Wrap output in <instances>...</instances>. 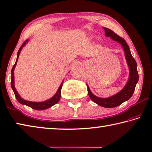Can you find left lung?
<instances>
[{"label":"left lung","instance_id":"8db88e82","mask_svg":"<svg viewBox=\"0 0 152 152\" xmlns=\"http://www.w3.org/2000/svg\"><path fill=\"white\" fill-rule=\"evenodd\" d=\"M103 28L104 30L105 36L107 37H110L114 41L119 43L120 44H121L123 49H124L127 64L129 67V78H128V82L124 86V87L121 91H119L118 93L115 94L113 96L108 97V98H100V97L95 96L91 92L89 87L87 84V91L90 99L96 104L105 108H114L121 105L122 103L128 101L131 98L134 90H135L137 83L138 81L139 76L138 70H137L136 61L132 56L130 48L126 42H125L124 39L114 33L113 30L108 29L107 28L103 27Z\"/></svg>","mask_w":152,"mask_h":152}]
</instances>
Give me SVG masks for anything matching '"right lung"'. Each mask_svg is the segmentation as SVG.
Segmentation results:
<instances>
[{"label": "right lung", "mask_w": 152, "mask_h": 152, "mask_svg": "<svg viewBox=\"0 0 152 152\" xmlns=\"http://www.w3.org/2000/svg\"><path fill=\"white\" fill-rule=\"evenodd\" d=\"M28 42V39H26L23 44L21 45V47L20 48V49L18 51V53H17V58H16V61L15 62V64L14 65V66L12 68V71H11V87H12V90L14 91V93L15 94V96L18 101L20 104H24V105H26L28 107H29L35 110H45L47 108H49L50 107H52L54 104H56L58 103L59 101L60 98H61V90L62 88V85H63V82L60 85L59 87L58 88V91H57L56 93L54 94V95L50 98V99L46 100L45 101H42V102H31V101H26V100L23 99L22 97L20 96V94L18 93L17 92V91L15 87H14V70L15 69V67L17 64V61H18V59L19 58V55L20 53V51L22 49V48L24 46V45L26 44V43Z\"/></svg>", "instance_id": "right-lung-1"}]
</instances>
